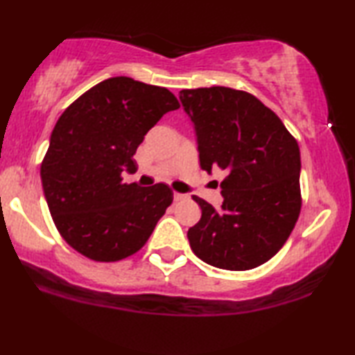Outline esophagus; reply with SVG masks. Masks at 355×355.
<instances>
[{
	"instance_id": "1",
	"label": "esophagus",
	"mask_w": 355,
	"mask_h": 355,
	"mask_svg": "<svg viewBox=\"0 0 355 355\" xmlns=\"http://www.w3.org/2000/svg\"><path fill=\"white\" fill-rule=\"evenodd\" d=\"M173 199H175V202H180V200H184L186 196L182 194V192H173Z\"/></svg>"
}]
</instances>
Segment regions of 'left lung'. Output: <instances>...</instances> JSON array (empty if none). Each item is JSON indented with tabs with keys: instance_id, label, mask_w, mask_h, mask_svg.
<instances>
[{
	"instance_id": "left-lung-1",
	"label": "left lung",
	"mask_w": 355,
	"mask_h": 355,
	"mask_svg": "<svg viewBox=\"0 0 355 355\" xmlns=\"http://www.w3.org/2000/svg\"><path fill=\"white\" fill-rule=\"evenodd\" d=\"M180 100L196 125L200 167L227 173L219 211L192 196L202 218L188 232L191 249L227 271L260 266L284 248L302 207L296 137L245 91L183 89Z\"/></svg>"
}]
</instances>
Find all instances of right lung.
Returning <instances> with one entry per match:
<instances>
[{
    "label": "right lung",
    "mask_w": 355,
    "mask_h": 355,
    "mask_svg": "<svg viewBox=\"0 0 355 355\" xmlns=\"http://www.w3.org/2000/svg\"><path fill=\"white\" fill-rule=\"evenodd\" d=\"M180 103L169 89L107 78L78 97L55 125L42 159L45 199L58 232L94 261H119L144 248L173 200L164 183H123L147 131Z\"/></svg>",
    "instance_id": "obj_1"
}]
</instances>
